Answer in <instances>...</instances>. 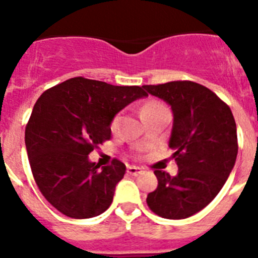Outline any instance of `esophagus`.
I'll return each mask as SVG.
<instances>
[{
  "mask_svg": "<svg viewBox=\"0 0 258 258\" xmlns=\"http://www.w3.org/2000/svg\"><path fill=\"white\" fill-rule=\"evenodd\" d=\"M127 172H128L130 175L137 176L141 175L142 172H143V170H142L141 167H137V166H128V167H127Z\"/></svg>",
  "mask_w": 258,
  "mask_h": 258,
  "instance_id": "34e87169",
  "label": "esophagus"
}]
</instances>
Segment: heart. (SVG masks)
Masks as SVG:
<instances>
[{
    "label": "heart",
    "mask_w": 258,
    "mask_h": 258,
    "mask_svg": "<svg viewBox=\"0 0 258 258\" xmlns=\"http://www.w3.org/2000/svg\"><path fill=\"white\" fill-rule=\"evenodd\" d=\"M159 105H162V104H159V103H155V101H150V103H147V104L143 107V109H142V113L145 112V111H147V109H151V108H155V107H159ZM115 125H116V119H115V120H113V123H112V127H115Z\"/></svg>",
    "instance_id": "heart-1"
}]
</instances>
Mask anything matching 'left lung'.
Wrapping results in <instances>:
<instances>
[{
    "mask_svg": "<svg viewBox=\"0 0 258 258\" xmlns=\"http://www.w3.org/2000/svg\"><path fill=\"white\" fill-rule=\"evenodd\" d=\"M171 107L169 147L178 174L155 170L158 187L147 196L151 212L167 220H183L201 212L220 192L234 167L238 143L233 113L226 103L194 82L143 86Z\"/></svg>",
    "mask_w": 258,
    "mask_h": 258,
    "instance_id": "left-lung-1",
    "label": "left lung"
}]
</instances>
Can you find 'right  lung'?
I'll use <instances>...</instances> for the list:
<instances>
[{"label":"right lung","instance_id":"right-lung-1","mask_svg":"<svg viewBox=\"0 0 258 258\" xmlns=\"http://www.w3.org/2000/svg\"><path fill=\"white\" fill-rule=\"evenodd\" d=\"M146 95L138 86L74 78L38 97L25 128L26 151L40 191L64 216L92 218L112 204L125 165L113 159L99 169L88 154L111 139L115 115Z\"/></svg>","mask_w":258,"mask_h":258}]
</instances>
